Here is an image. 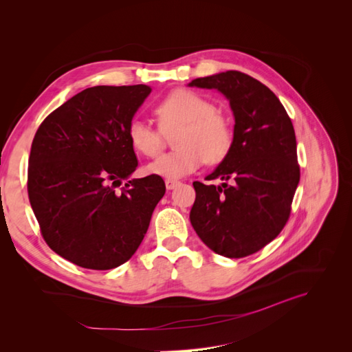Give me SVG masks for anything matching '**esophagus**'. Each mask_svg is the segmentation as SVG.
Returning a JSON list of instances; mask_svg holds the SVG:
<instances>
[{"mask_svg": "<svg viewBox=\"0 0 352 352\" xmlns=\"http://www.w3.org/2000/svg\"><path fill=\"white\" fill-rule=\"evenodd\" d=\"M164 184H166V188L170 190V189H173V188H176L177 185H179V182L177 180H173V179H166L164 180Z\"/></svg>", "mask_w": 352, "mask_h": 352, "instance_id": "1", "label": "esophagus"}]
</instances>
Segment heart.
Here are the masks:
<instances>
[{
	"label": "heart",
	"instance_id": "1",
	"mask_svg": "<svg viewBox=\"0 0 352 352\" xmlns=\"http://www.w3.org/2000/svg\"><path fill=\"white\" fill-rule=\"evenodd\" d=\"M202 95L175 89L157 104L154 110L160 130L172 133L177 150L158 157L145 167L146 173L167 179H180L206 162L219 164L233 146V127L225 116ZM127 140L133 150L145 157H155L163 148V135L142 120H132Z\"/></svg>",
	"mask_w": 352,
	"mask_h": 352
}]
</instances>
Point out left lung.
<instances>
[{"label": "left lung", "mask_w": 352, "mask_h": 352, "mask_svg": "<svg viewBox=\"0 0 352 352\" xmlns=\"http://www.w3.org/2000/svg\"><path fill=\"white\" fill-rule=\"evenodd\" d=\"M188 87L216 89L235 117L229 155L206 179L194 182L190 225L210 250L229 258L260 251L289 219L300 166L292 122L276 95L248 74L228 70Z\"/></svg>", "instance_id": "1"}]
</instances>
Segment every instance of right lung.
Returning a JSON list of instances; mask_svg holds the SVG:
<instances>
[{
	"label": "right lung",
	"instance_id": "1",
	"mask_svg": "<svg viewBox=\"0 0 352 352\" xmlns=\"http://www.w3.org/2000/svg\"><path fill=\"white\" fill-rule=\"evenodd\" d=\"M150 94L146 85L83 89L42 122L32 142L28 194L42 236L83 269L129 260L166 192L160 176L131 179L138 158L127 127Z\"/></svg>",
	"mask_w": 352,
	"mask_h": 352
}]
</instances>
